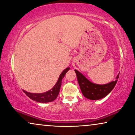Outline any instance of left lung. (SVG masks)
Segmentation results:
<instances>
[{"label": "left lung", "mask_w": 135, "mask_h": 135, "mask_svg": "<svg viewBox=\"0 0 135 135\" xmlns=\"http://www.w3.org/2000/svg\"><path fill=\"white\" fill-rule=\"evenodd\" d=\"M76 73L80 90L84 96L91 100H97L106 97L117 84L119 74L116 77V80L105 85H97L90 82L84 75L78 71L75 70Z\"/></svg>", "instance_id": "left-lung-1"}]
</instances>
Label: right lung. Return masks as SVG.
<instances>
[{
    "label": "right lung",
    "mask_w": 135,
    "mask_h": 135,
    "mask_svg": "<svg viewBox=\"0 0 135 135\" xmlns=\"http://www.w3.org/2000/svg\"><path fill=\"white\" fill-rule=\"evenodd\" d=\"M69 68H68L62 72V73L61 74L60 77H59L58 82H56V84L53 86L52 89L49 90V91L43 93H29V92L25 91V90H23L24 93L29 98H30L31 99L36 101L37 102L49 103L54 101L58 97L59 92H60L62 79H63L64 75H65L66 73L69 71Z\"/></svg>",
    "instance_id": "1"
}]
</instances>
